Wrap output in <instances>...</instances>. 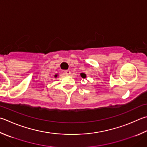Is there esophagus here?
<instances>
[{
  "label": "esophagus",
  "instance_id": "obj_1",
  "mask_svg": "<svg viewBox=\"0 0 147 147\" xmlns=\"http://www.w3.org/2000/svg\"><path fill=\"white\" fill-rule=\"evenodd\" d=\"M63 73H64L65 75H69V74H71V71L69 70H67V71H65L64 72H63Z\"/></svg>",
  "mask_w": 147,
  "mask_h": 147
}]
</instances>
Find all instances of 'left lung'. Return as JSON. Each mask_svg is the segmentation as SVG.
Segmentation results:
<instances>
[{
  "instance_id": "obj_1",
  "label": "left lung",
  "mask_w": 147,
  "mask_h": 147,
  "mask_svg": "<svg viewBox=\"0 0 147 147\" xmlns=\"http://www.w3.org/2000/svg\"><path fill=\"white\" fill-rule=\"evenodd\" d=\"M80 75H81V76H82V78H86V74H84V73H81Z\"/></svg>"
}]
</instances>
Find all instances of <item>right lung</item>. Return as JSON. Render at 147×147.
I'll use <instances>...</instances> for the list:
<instances>
[{"label":"right lung","mask_w":147,"mask_h":147,"mask_svg":"<svg viewBox=\"0 0 147 147\" xmlns=\"http://www.w3.org/2000/svg\"><path fill=\"white\" fill-rule=\"evenodd\" d=\"M55 78H57V74H55Z\"/></svg>","instance_id":"right-lung-1"}]
</instances>
